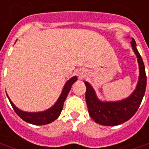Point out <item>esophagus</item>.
I'll return each mask as SVG.
<instances>
[{
  "label": "esophagus",
  "instance_id": "34e87169",
  "mask_svg": "<svg viewBox=\"0 0 149 149\" xmlns=\"http://www.w3.org/2000/svg\"><path fill=\"white\" fill-rule=\"evenodd\" d=\"M77 76H78L80 78H84L85 76H86V73H85V72L83 70H79L77 72Z\"/></svg>",
  "mask_w": 149,
  "mask_h": 149
}]
</instances>
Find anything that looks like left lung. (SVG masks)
Here are the masks:
<instances>
[{
    "instance_id": "left-lung-1",
    "label": "left lung",
    "mask_w": 149,
    "mask_h": 149,
    "mask_svg": "<svg viewBox=\"0 0 149 149\" xmlns=\"http://www.w3.org/2000/svg\"><path fill=\"white\" fill-rule=\"evenodd\" d=\"M130 44L137 57L139 76L135 90L129 97L118 101H102L97 97L91 85L87 81L85 82L86 86V100L88 112L91 117L98 124L103 125H120L134 116L142 102L147 85L145 68L142 58L136 48L135 40L133 38Z\"/></svg>"
}]
</instances>
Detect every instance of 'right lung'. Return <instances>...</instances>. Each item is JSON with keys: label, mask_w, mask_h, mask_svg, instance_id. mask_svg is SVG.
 I'll use <instances>...</instances> for the list:
<instances>
[{"label": "right lung", "mask_w": 149, "mask_h": 149, "mask_svg": "<svg viewBox=\"0 0 149 149\" xmlns=\"http://www.w3.org/2000/svg\"><path fill=\"white\" fill-rule=\"evenodd\" d=\"M77 80V77L74 76L72 77H71L63 86V91H62L60 95L58 97L57 101L55 102V104H54L52 107H50L49 109H46L45 111L42 112H24L22 111L19 109H18L15 104H13V102L11 101L10 99L9 98V96L7 95V97L10 102L11 106L13 107V109L15 110V112L18 116L21 117L24 121H25L28 123H31L33 125H46L51 123L52 121L56 120L58 116L60 115L61 111L63 110V103L66 100L67 96L68 95V93L70 91L71 88L72 84Z\"/></svg>", "instance_id": "right-lung-1"}]
</instances>
